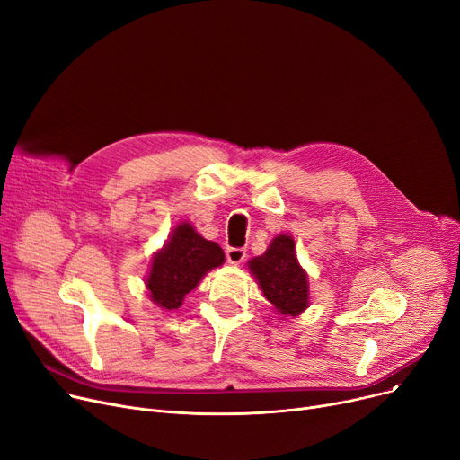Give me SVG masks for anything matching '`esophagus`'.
I'll return each instance as SVG.
<instances>
[{
  "instance_id": "34e87169",
  "label": "esophagus",
  "mask_w": 460,
  "mask_h": 460,
  "mask_svg": "<svg viewBox=\"0 0 460 460\" xmlns=\"http://www.w3.org/2000/svg\"><path fill=\"white\" fill-rule=\"evenodd\" d=\"M245 256H247V252H245V249H241V247H228L226 249V260L232 265H239L243 260H245Z\"/></svg>"
}]
</instances>
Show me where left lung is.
<instances>
[{"instance_id":"1","label":"left lung","mask_w":460,"mask_h":460,"mask_svg":"<svg viewBox=\"0 0 460 460\" xmlns=\"http://www.w3.org/2000/svg\"><path fill=\"white\" fill-rule=\"evenodd\" d=\"M265 299L282 315H299L308 308V275L295 254V241L277 235L269 249L249 261Z\"/></svg>"}]
</instances>
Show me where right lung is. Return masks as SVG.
Here are the masks:
<instances>
[{
    "mask_svg": "<svg viewBox=\"0 0 460 460\" xmlns=\"http://www.w3.org/2000/svg\"><path fill=\"white\" fill-rule=\"evenodd\" d=\"M223 263L225 252L217 243L204 239L189 223H180L152 260L146 279L150 299L159 308L176 310L200 279Z\"/></svg>",
    "mask_w": 460,
    "mask_h": 460,
    "instance_id": "1",
    "label": "right lung"
}]
</instances>
